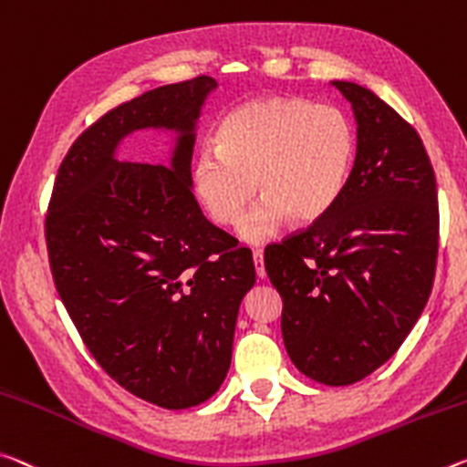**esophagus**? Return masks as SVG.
I'll list each match as a JSON object with an SVG mask.
<instances>
[{"label":"esophagus","mask_w":467,"mask_h":467,"mask_svg":"<svg viewBox=\"0 0 467 467\" xmlns=\"http://www.w3.org/2000/svg\"><path fill=\"white\" fill-rule=\"evenodd\" d=\"M254 264L257 278H265V265H264V254L262 251H254Z\"/></svg>","instance_id":"34e87169"}]
</instances>
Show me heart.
<instances>
[{
    "mask_svg": "<svg viewBox=\"0 0 467 467\" xmlns=\"http://www.w3.org/2000/svg\"><path fill=\"white\" fill-rule=\"evenodd\" d=\"M358 153L351 118L337 106L301 98H260L236 106L216 132V147L197 155L191 184L199 205L220 226L264 243L291 220L312 224L335 207Z\"/></svg>",
    "mask_w": 467,
    "mask_h": 467,
    "instance_id": "heart-1",
    "label": "heart"
}]
</instances>
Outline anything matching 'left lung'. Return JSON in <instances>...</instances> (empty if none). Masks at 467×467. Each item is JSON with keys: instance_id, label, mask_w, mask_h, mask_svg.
Masks as SVG:
<instances>
[{"instance_id": "8db88e82", "label": "left lung", "mask_w": 467, "mask_h": 467, "mask_svg": "<svg viewBox=\"0 0 467 467\" xmlns=\"http://www.w3.org/2000/svg\"><path fill=\"white\" fill-rule=\"evenodd\" d=\"M351 103L358 153L335 207L264 254L299 372L347 387L390 359L424 312L439 254L434 170L420 135L369 88Z\"/></svg>"}]
</instances>
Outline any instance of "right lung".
<instances>
[{
  "label": "right lung",
  "instance_id": "1",
  "mask_svg": "<svg viewBox=\"0 0 467 467\" xmlns=\"http://www.w3.org/2000/svg\"><path fill=\"white\" fill-rule=\"evenodd\" d=\"M218 83L158 87L101 116L57 170L46 239L54 283L88 351L145 401L187 410L224 382L249 249L207 220L193 195L197 122ZM175 135L168 167L120 162L137 130Z\"/></svg>",
  "mask_w": 467,
  "mask_h": 467
}]
</instances>
